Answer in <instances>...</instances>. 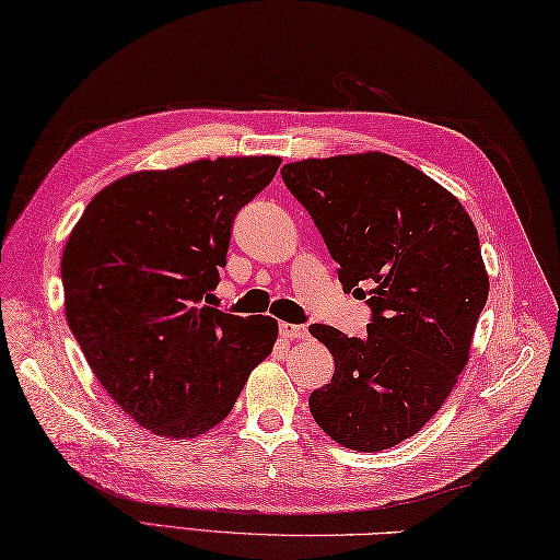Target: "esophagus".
Masks as SVG:
<instances>
[{"label": "esophagus", "mask_w": 560, "mask_h": 560, "mask_svg": "<svg viewBox=\"0 0 560 560\" xmlns=\"http://www.w3.org/2000/svg\"><path fill=\"white\" fill-rule=\"evenodd\" d=\"M279 331L283 339H307L311 337V331H307L305 325H291V323H281Z\"/></svg>", "instance_id": "esophagus-1"}]
</instances>
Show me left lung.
I'll use <instances>...</instances> for the list:
<instances>
[{
  "mask_svg": "<svg viewBox=\"0 0 560 560\" xmlns=\"http://www.w3.org/2000/svg\"><path fill=\"white\" fill-rule=\"evenodd\" d=\"M281 177L311 213L343 291L368 299L365 337L311 335L335 355L311 413L339 445L395 447L443 407L469 361L489 299L479 235L459 199L380 151L287 163Z\"/></svg>",
  "mask_w": 560,
  "mask_h": 560,
  "instance_id": "8db88e82",
  "label": "left lung"
}]
</instances>
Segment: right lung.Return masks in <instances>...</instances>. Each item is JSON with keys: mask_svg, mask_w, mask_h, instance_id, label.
<instances>
[{"mask_svg": "<svg viewBox=\"0 0 560 560\" xmlns=\"http://www.w3.org/2000/svg\"><path fill=\"white\" fill-rule=\"evenodd\" d=\"M279 165V156H235L125 175L69 233V329L103 389L151 433H207L273 349L277 319L223 313L205 299L225 267L235 213Z\"/></svg>", "mask_w": 560, "mask_h": 560, "instance_id": "1", "label": "right lung"}]
</instances>
